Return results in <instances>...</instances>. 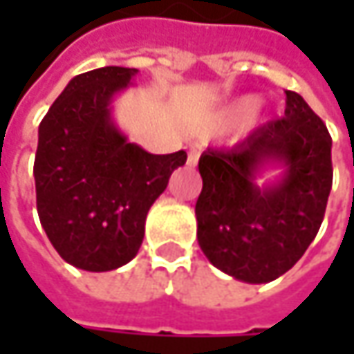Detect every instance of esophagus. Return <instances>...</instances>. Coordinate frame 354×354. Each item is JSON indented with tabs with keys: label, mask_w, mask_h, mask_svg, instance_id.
Instances as JSON below:
<instances>
[{
	"label": "esophagus",
	"mask_w": 354,
	"mask_h": 354,
	"mask_svg": "<svg viewBox=\"0 0 354 354\" xmlns=\"http://www.w3.org/2000/svg\"><path fill=\"white\" fill-rule=\"evenodd\" d=\"M198 161V149H191L189 151V157H187V163L191 165V167H195Z\"/></svg>",
	"instance_id": "1"
}]
</instances>
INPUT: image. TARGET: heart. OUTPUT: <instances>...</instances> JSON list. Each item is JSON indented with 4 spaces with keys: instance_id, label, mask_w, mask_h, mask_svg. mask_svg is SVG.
I'll use <instances>...</instances> for the list:
<instances>
[{
    "instance_id": "obj_1",
    "label": "heart",
    "mask_w": 354,
    "mask_h": 354,
    "mask_svg": "<svg viewBox=\"0 0 354 354\" xmlns=\"http://www.w3.org/2000/svg\"><path fill=\"white\" fill-rule=\"evenodd\" d=\"M246 108H250V102H248V100H244V102H238V104H232L230 108H225L223 112H218V116H216V122H230V120H234V118H236L240 112H244ZM250 114H252V116L256 114V108H254V106L250 108Z\"/></svg>"
}]
</instances>
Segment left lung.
<instances>
[{
  "label": "left lung",
  "instance_id": "left-lung-1",
  "mask_svg": "<svg viewBox=\"0 0 354 354\" xmlns=\"http://www.w3.org/2000/svg\"><path fill=\"white\" fill-rule=\"evenodd\" d=\"M268 170L279 175L264 184ZM197 240L214 268L246 283L286 274L317 236L333 185L331 136L309 104L286 90V116L232 149L198 159Z\"/></svg>",
  "mask_w": 354,
  "mask_h": 354
}]
</instances>
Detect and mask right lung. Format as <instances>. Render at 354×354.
<instances>
[{
    "mask_svg": "<svg viewBox=\"0 0 354 354\" xmlns=\"http://www.w3.org/2000/svg\"><path fill=\"white\" fill-rule=\"evenodd\" d=\"M138 68L102 66L75 76L39 126L37 212L64 262L86 272L128 264L142 246L145 216L185 165L183 149L156 156L129 142L114 100Z\"/></svg>",
    "mask_w": 354,
    "mask_h": 354,
    "instance_id": "obj_1",
    "label": "right lung"
}]
</instances>
